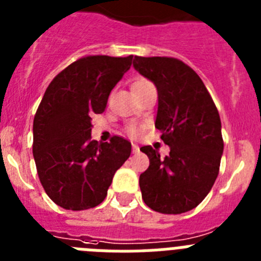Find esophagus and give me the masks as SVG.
<instances>
[{
    "label": "esophagus",
    "mask_w": 261,
    "mask_h": 261,
    "mask_svg": "<svg viewBox=\"0 0 261 261\" xmlns=\"http://www.w3.org/2000/svg\"><path fill=\"white\" fill-rule=\"evenodd\" d=\"M132 151L133 153H138V151H140V147H138V145H136V144H132Z\"/></svg>",
    "instance_id": "obj_1"
}]
</instances>
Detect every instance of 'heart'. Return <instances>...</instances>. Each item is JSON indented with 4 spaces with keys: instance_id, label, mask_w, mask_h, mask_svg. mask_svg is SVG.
<instances>
[{
    "instance_id": "heart-1",
    "label": "heart",
    "mask_w": 261,
    "mask_h": 261,
    "mask_svg": "<svg viewBox=\"0 0 261 261\" xmlns=\"http://www.w3.org/2000/svg\"><path fill=\"white\" fill-rule=\"evenodd\" d=\"M149 84H150L149 81L142 80V78H140V80H136L135 82H133L132 86H130V89H132V91H135V90L141 89V87L146 86V85H149ZM126 132H128L130 136H133V137H135V136H137L138 133H140V130H138L137 126L133 125V124H130V125L126 126Z\"/></svg>"
}]
</instances>
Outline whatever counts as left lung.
I'll return each instance as SVG.
<instances>
[{
	"instance_id": "obj_1",
	"label": "left lung",
	"mask_w": 261,
	"mask_h": 261,
	"mask_svg": "<svg viewBox=\"0 0 261 261\" xmlns=\"http://www.w3.org/2000/svg\"><path fill=\"white\" fill-rule=\"evenodd\" d=\"M133 66L156 86L155 128L170 146L165 158L151 146L140 149L150 161L140 175L142 200L159 213H186L206 197L220 172V114L201 78L181 60L135 56Z\"/></svg>"
}]
</instances>
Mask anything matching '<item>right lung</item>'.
<instances>
[{
    "label": "right lung",
    "mask_w": 261,
    "mask_h": 261,
    "mask_svg": "<svg viewBox=\"0 0 261 261\" xmlns=\"http://www.w3.org/2000/svg\"><path fill=\"white\" fill-rule=\"evenodd\" d=\"M132 60V55L81 57L45 90L34 117L32 153L41 186L61 208H95L106 199L115 172L130 155L132 145L125 138L91 140V117L106 110L111 90Z\"/></svg>",
    "instance_id": "add662e5"
}]
</instances>
